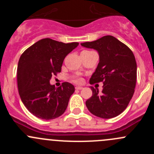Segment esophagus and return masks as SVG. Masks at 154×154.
Returning a JSON list of instances; mask_svg holds the SVG:
<instances>
[{
  "mask_svg": "<svg viewBox=\"0 0 154 154\" xmlns=\"http://www.w3.org/2000/svg\"><path fill=\"white\" fill-rule=\"evenodd\" d=\"M82 88H83L81 87V86H76V87H75L76 90H82Z\"/></svg>",
  "mask_w": 154,
  "mask_h": 154,
  "instance_id": "obj_1",
  "label": "esophagus"
}]
</instances>
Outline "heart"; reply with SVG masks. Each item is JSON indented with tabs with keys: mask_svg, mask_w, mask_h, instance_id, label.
<instances>
[{
	"mask_svg": "<svg viewBox=\"0 0 154 154\" xmlns=\"http://www.w3.org/2000/svg\"><path fill=\"white\" fill-rule=\"evenodd\" d=\"M74 82L76 83H79L81 82V79H75Z\"/></svg>",
	"mask_w": 154,
	"mask_h": 154,
	"instance_id": "obj_1",
	"label": "heart"
}]
</instances>
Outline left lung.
<instances>
[{"label": "left lung", "mask_w": 154, "mask_h": 154, "mask_svg": "<svg viewBox=\"0 0 154 154\" xmlns=\"http://www.w3.org/2000/svg\"><path fill=\"white\" fill-rule=\"evenodd\" d=\"M82 46L97 51L100 61L90 79V84L103 82L102 93L91 87L92 96L85 104L93 115L110 119L122 113L134 92L137 64L128 46L112 35L85 42Z\"/></svg>", "instance_id": "left-lung-1"}]
</instances>
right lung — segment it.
Returning a JSON list of instances; mask_svg holds the SVG:
<instances>
[{
	"label": "right lung",
	"mask_w": 154,
	"mask_h": 154,
	"mask_svg": "<svg viewBox=\"0 0 154 154\" xmlns=\"http://www.w3.org/2000/svg\"><path fill=\"white\" fill-rule=\"evenodd\" d=\"M78 45V42L65 44L44 38L29 47L20 57L17 67L19 94L28 110L38 118L54 119L66 109L75 87L63 82L56 88L50 84V80L60 72L67 54Z\"/></svg>",
	"instance_id": "right-lung-1"
}]
</instances>
